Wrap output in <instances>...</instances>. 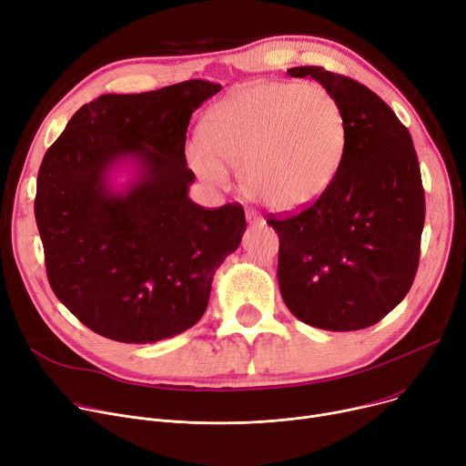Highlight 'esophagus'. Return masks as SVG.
Listing matches in <instances>:
<instances>
[{
  "label": "esophagus",
  "mask_w": 466,
  "mask_h": 466,
  "mask_svg": "<svg viewBox=\"0 0 466 466\" xmlns=\"http://www.w3.org/2000/svg\"><path fill=\"white\" fill-rule=\"evenodd\" d=\"M246 220H248V224H254V226H263L265 224V220H263V216L261 214H258L256 210H246Z\"/></svg>",
  "instance_id": "34e87169"
}]
</instances>
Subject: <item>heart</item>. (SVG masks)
I'll return each mask as SVG.
<instances>
[{"mask_svg":"<svg viewBox=\"0 0 466 466\" xmlns=\"http://www.w3.org/2000/svg\"><path fill=\"white\" fill-rule=\"evenodd\" d=\"M201 147L187 159L208 182L238 169L242 191L280 212L319 201L337 180L348 147L340 101L323 86L258 82L218 103L199 129Z\"/></svg>","mask_w":466,"mask_h":466,"instance_id":"obj_1","label":"heart"}]
</instances>
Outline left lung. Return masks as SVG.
Returning a JSON list of instances; mask_svg holds the SVG:
<instances>
[{
  "instance_id": "8db88e82",
  "label": "left lung",
  "mask_w": 466,
  "mask_h": 466,
  "mask_svg": "<svg viewBox=\"0 0 466 466\" xmlns=\"http://www.w3.org/2000/svg\"><path fill=\"white\" fill-rule=\"evenodd\" d=\"M335 94L348 120L340 173L297 214H270L279 233V284L289 312L318 329L358 331L388 316L412 288L425 224V191L412 137L391 106L350 76L305 66Z\"/></svg>"
}]
</instances>
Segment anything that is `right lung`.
<instances>
[{
  "mask_svg": "<svg viewBox=\"0 0 466 466\" xmlns=\"http://www.w3.org/2000/svg\"><path fill=\"white\" fill-rule=\"evenodd\" d=\"M220 88L194 78L99 96L43 157L35 222L48 284L105 339L150 344L189 329L207 310L216 268L240 244L238 203L207 210L187 198L196 180L184 154L187 124ZM126 157L140 175L113 192L107 171Z\"/></svg>",
  "mask_w": 466,
  "mask_h": 466,
  "instance_id": "add662e5",
  "label": "right lung"
}]
</instances>
